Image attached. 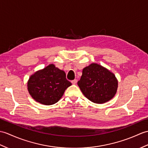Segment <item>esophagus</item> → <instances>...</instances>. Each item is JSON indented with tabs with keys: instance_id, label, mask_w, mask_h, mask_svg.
Instances as JSON below:
<instances>
[{
	"instance_id": "1",
	"label": "esophagus",
	"mask_w": 148,
	"mask_h": 148,
	"mask_svg": "<svg viewBox=\"0 0 148 148\" xmlns=\"http://www.w3.org/2000/svg\"><path fill=\"white\" fill-rule=\"evenodd\" d=\"M77 79H74V80H73L71 81V82H72V84H75L77 83Z\"/></svg>"
}]
</instances>
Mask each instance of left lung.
<instances>
[{
	"mask_svg": "<svg viewBox=\"0 0 148 148\" xmlns=\"http://www.w3.org/2000/svg\"><path fill=\"white\" fill-rule=\"evenodd\" d=\"M77 84L89 100L102 104L115 97L118 80L110 71L98 64L92 63L82 69Z\"/></svg>",
	"mask_w": 148,
	"mask_h": 148,
	"instance_id": "left-lung-1",
	"label": "left lung"
}]
</instances>
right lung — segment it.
<instances>
[{
  "label": "right lung",
  "mask_w": 148,
  "mask_h": 148,
  "mask_svg": "<svg viewBox=\"0 0 148 148\" xmlns=\"http://www.w3.org/2000/svg\"><path fill=\"white\" fill-rule=\"evenodd\" d=\"M66 73L51 64L30 75L27 91L33 99L45 105H53L62 97L66 89L72 85Z\"/></svg>",
  "instance_id": "1"
}]
</instances>
